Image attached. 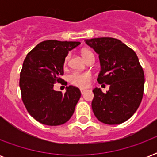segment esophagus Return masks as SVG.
<instances>
[{
    "mask_svg": "<svg viewBox=\"0 0 157 157\" xmlns=\"http://www.w3.org/2000/svg\"><path fill=\"white\" fill-rule=\"evenodd\" d=\"M86 92H87V90H81V93L82 95H83L84 94H86Z\"/></svg>",
    "mask_w": 157,
    "mask_h": 157,
    "instance_id": "1",
    "label": "esophagus"
}]
</instances>
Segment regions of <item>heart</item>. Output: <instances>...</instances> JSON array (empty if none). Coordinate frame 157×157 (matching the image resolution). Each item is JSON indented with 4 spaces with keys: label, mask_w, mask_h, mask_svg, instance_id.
<instances>
[{
    "label": "heart",
    "mask_w": 157,
    "mask_h": 157,
    "mask_svg": "<svg viewBox=\"0 0 157 157\" xmlns=\"http://www.w3.org/2000/svg\"><path fill=\"white\" fill-rule=\"evenodd\" d=\"M82 55L85 59H87L90 56H93V53L91 52L90 50H82ZM69 55L65 58V63H66L67 60H68ZM92 76L90 72L85 71V72H78V71H75L72 72L68 76V81L70 84L73 85L75 86L80 87V88H86L90 86Z\"/></svg>",
    "instance_id": "heart-1"
}]
</instances>
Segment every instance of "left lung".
Returning <instances> with one entry per match:
<instances>
[{"label":"left lung","instance_id":"1","mask_svg":"<svg viewBox=\"0 0 157 157\" xmlns=\"http://www.w3.org/2000/svg\"><path fill=\"white\" fill-rule=\"evenodd\" d=\"M86 43L99 57L101 71L97 81L110 85L106 94L99 88L93 90L94 114L104 124H121L136 112L144 95L145 79L139 58L116 38H93Z\"/></svg>","mask_w":157,"mask_h":157}]
</instances>
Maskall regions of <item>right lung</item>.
<instances>
[{
  "mask_svg": "<svg viewBox=\"0 0 157 157\" xmlns=\"http://www.w3.org/2000/svg\"><path fill=\"white\" fill-rule=\"evenodd\" d=\"M79 41L48 40L39 43L26 56L20 72L19 86L23 104L35 120L46 125H60L71 117L81 98L75 86L65 94L54 90V84L63 80L65 58Z\"/></svg>",
  "mask_w": 157,
  "mask_h": 157,
  "instance_id": "1",
  "label": "right lung"
}]
</instances>
